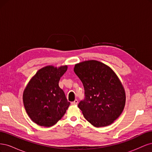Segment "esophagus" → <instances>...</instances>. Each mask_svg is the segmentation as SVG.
<instances>
[{"label": "esophagus", "instance_id": "34e87169", "mask_svg": "<svg viewBox=\"0 0 152 152\" xmlns=\"http://www.w3.org/2000/svg\"><path fill=\"white\" fill-rule=\"evenodd\" d=\"M78 103V100L77 99H75V101H73V102H72V103H71V104H72V105H75V104H77Z\"/></svg>", "mask_w": 152, "mask_h": 152}]
</instances>
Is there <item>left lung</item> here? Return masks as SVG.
<instances>
[{"mask_svg": "<svg viewBox=\"0 0 152 152\" xmlns=\"http://www.w3.org/2000/svg\"><path fill=\"white\" fill-rule=\"evenodd\" d=\"M73 70L84 87L86 98L78 105L84 118L96 127L112 124L122 113L126 99L116 73L96 60L77 63Z\"/></svg>", "mask_w": 152, "mask_h": 152, "instance_id": "obj_1", "label": "left lung"}]
</instances>
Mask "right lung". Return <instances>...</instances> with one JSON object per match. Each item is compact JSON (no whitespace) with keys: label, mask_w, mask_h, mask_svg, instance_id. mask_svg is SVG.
I'll use <instances>...</instances> for the list:
<instances>
[{"label":"right lung","mask_w":152,"mask_h":152,"mask_svg":"<svg viewBox=\"0 0 152 152\" xmlns=\"http://www.w3.org/2000/svg\"><path fill=\"white\" fill-rule=\"evenodd\" d=\"M67 65L45 66L31 77L24 89L23 102L31 120L37 125L51 127L63 117L70 103L59 87Z\"/></svg>","instance_id":"1"}]
</instances>
